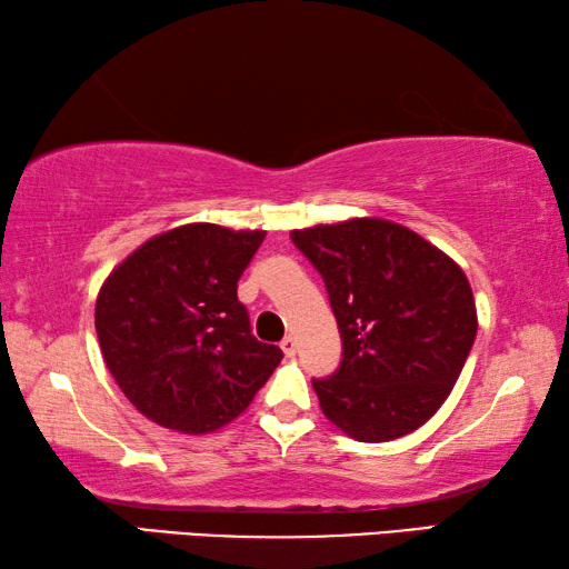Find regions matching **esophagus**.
<instances>
[{
  "mask_svg": "<svg viewBox=\"0 0 569 569\" xmlns=\"http://www.w3.org/2000/svg\"><path fill=\"white\" fill-rule=\"evenodd\" d=\"M279 347H282V352L287 357H295L297 355V340H295V337H284L282 345H279Z\"/></svg>",
  "mask_w": 569,
  "mask_h": 569,
  "instance_id": "34e87169",
  "label": "esophagus"
}]
</instances>
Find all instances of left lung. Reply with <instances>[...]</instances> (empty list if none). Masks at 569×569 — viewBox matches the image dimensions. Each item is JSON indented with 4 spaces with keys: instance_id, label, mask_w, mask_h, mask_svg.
<instances>
[{
    "instance_id": "8db88e82",
    "label": "left lung",
    "mask_w": 569,
    "mask_h": 569,
    "mask_svg": "<svg viewBox=\"0 0 569 569\" xmlns=\"http://www.w3.org/2000/svg\"><path fill=\"white\" fill-rule=\"evenodd\" d=\"M322 274L342 362L312 380L327 420L360 442L422 427L460 377L477 335L462 267L412 229L357 217L290 232Z\"/></svg>"
}]
</instances>
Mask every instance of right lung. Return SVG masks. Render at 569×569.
Masks as SVG:
<instances>
[{"label":"right lung","instance_id":"add662e5","mask_svg":"<svg viewBox=\"0 0 569 569\" xmlns=\"http://www.w3.org/2000/svg\"><path fill=\"white\" fill-rule=\"evenodd\" d=\"M264 232L182 224L134 249L97 295L102 357L149 420L184 435L242 415L282 360L249 330L237 282Z\"/></svg>","mask_w":569,"mask_h":569}]
</instances>
